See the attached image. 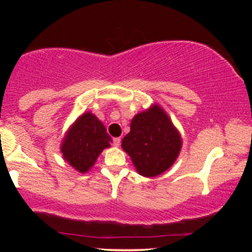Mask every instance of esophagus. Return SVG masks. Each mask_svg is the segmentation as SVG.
I'll return each instance as SVG.
<instances>
[{
    "instance_id": "obj_1",
    "label": "esophagus",
    "mask_w": 252,
    "mask_h": 252,
    "mask_svg": "<svg viewBox=\"0 0 252 252\" xmlns=\"http://www.w3.org/2000/svg\"><path fill=\"white\" fill-rule=\"evenodd\" d=\"M112 144H114L115 147H120V144H121V138H120V137L114 138V140H112Z\"/></svg>"
}]
</instances>
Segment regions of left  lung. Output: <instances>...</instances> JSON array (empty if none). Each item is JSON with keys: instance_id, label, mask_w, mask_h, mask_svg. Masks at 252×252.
I'll use <instances>...</instances> for the list:
<instances>
[{"instance_id": "obj_1", "label": "left lung", "mask_w": 252, "mask_h": 252, "mask_svg": "<svg viewBox=\"0 0 252 252\" xmlns=\"http://www.w3.org/2000/svg\"><path fill=\"white\" fill-rule=\"evenodd\" d=\"M122 148L131 158L137 172L150 178L174 163L181 149V137L166 112L154 105L132 118Z\"/></svg>"}]
</instances>
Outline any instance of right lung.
<instances>
[{"mask_svg": "<svg viewBox=\"0 0 252 252\" xmlns=\"http://www.w3.org/2000/svg\"><path fill=\"white\" fill-rule=\"evenodd\" d=\"M111 137L94 115L85 112L72 126L62 146L63 158L78 172L94 166L103 149L110 147Z\"/></svg>", "mask_w": 252, "mask_h": 252, "instance_id": "add662e5", "label": "right lung"}]
</instances>
